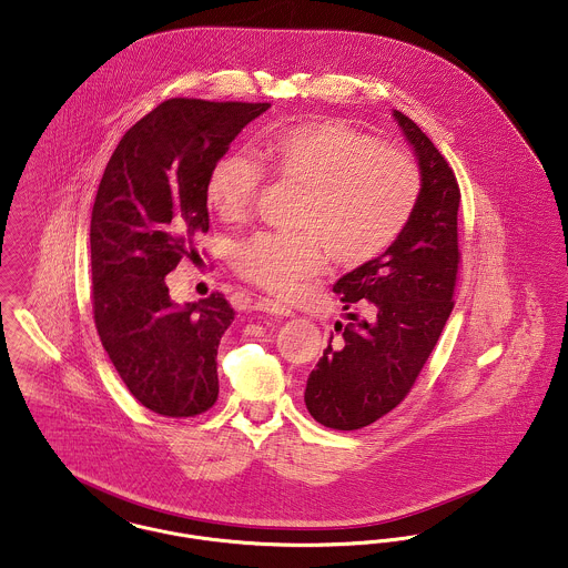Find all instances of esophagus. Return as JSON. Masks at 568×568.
Returning <instances> with one entry per match:
<instances>
[{
	"label": "esophagus",
	"mask_w": 568,
	"mask_h": 568,
	"mask_svg": "<svg viewBox=\"0 0 568 568\" xmlns=\"http://www.w3.org/2000/svg\"><path fill=\"white\" fill-rule=\"evenodd\" d=\"M255 308L270 313V315H281V317H292L294 315L292 308H287V306L278 304V302L270 301V298H260V301L255 302Z\"/></svg>",
	"instance_id": "1"
}]
</instances>
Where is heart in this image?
<instances>
[{
  "label": "heart",
  "mask_w": 568,
  "mask_h": 568,
  "mask_svg": "<svg viewBox=\"0 0 568 568\" xmlns=\"http://www.w3.org/2000/svg\"><path fill=\"white\" fill-rule=\"evenodd\" d=\"M225 152L205 180L207 207L227 223L253 210L262 173L301 189V234H255L234 248L244 281L292 296L317 274L326 251L341 267L367 266L405 232L423 191L416 163L343 120H308L267 131L251 150Z\"/></svg>",
  "instance_id": "heart-1"
}]
</instances>
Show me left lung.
Instances as JSON below:
<instances>
[{
	"mask_svg": "<svg viewBox=\"0 0 568 568\" xmlns=\"http://www.w3.org/2000/svg\"><path fill=\"white\" fill-rule=\"evenodd\" d=\"M412 143L423 191L399 240L367 266L334 283L349 324L336 322L324 356L306 379L311 416L336 432H356L395 409L412 390L455 306L459 272L455 171L432 139L400 111L393 113Z\"/></svg>",
	"mask_w": 568,
	"mask_h": 568,
	"instance_id": "left-lung-1",
	"label": "left lung"
}]
</instances>
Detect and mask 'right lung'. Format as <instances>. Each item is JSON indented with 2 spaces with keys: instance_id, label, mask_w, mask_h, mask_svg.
<instances>
[{
  "instance_id": "1",
  "label": "right lung",
  "mask_w": 568,
  "mask_h": 568,
  "mask_svg": "<svg viewBox=\"0 0 568 568\" xmlns=\"http://www.w3.org/2000/svg\"><path fill=\"white\" fill-rule=\"evenodd\" d=\"M267 106L169 99L126 131L102 173L90 225L94 322L131 395L161 416H197L219 397L216 352L234 308L219 292L178 306L165 276L200 257L210 168Z\"/></svg>"
}]
</instances>
